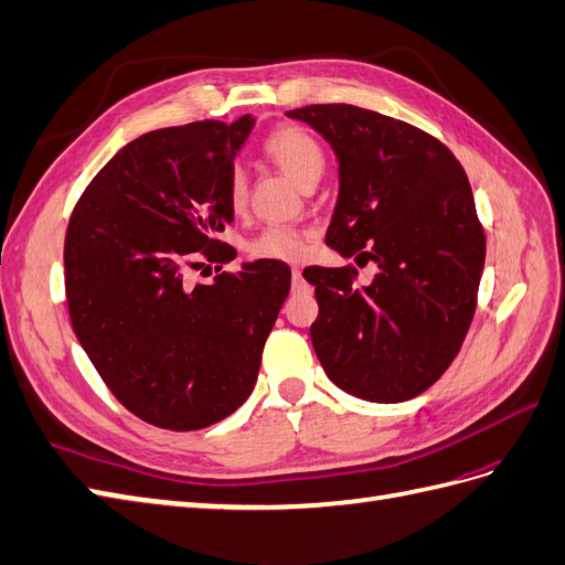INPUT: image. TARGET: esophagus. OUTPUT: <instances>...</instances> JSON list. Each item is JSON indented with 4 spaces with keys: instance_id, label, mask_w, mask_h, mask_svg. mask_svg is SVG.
I'll return each mask as SVG.
<instances>
[{
    "instance_id": "1",
    "label": "esophagus",
    "mask_w": 565,
    "mask_h": 565,
    "mask_svg": "<svg viewBox=\"0 0 565 565\" xmlns=\"http://www.w3.org/2000/svg\"><path fill=\"white\" fill-rule=\"evenodd\" d=\"M305 287V278H301V270L295 268L292 270V290H301Z\"/></svg>"
}]
</instances>
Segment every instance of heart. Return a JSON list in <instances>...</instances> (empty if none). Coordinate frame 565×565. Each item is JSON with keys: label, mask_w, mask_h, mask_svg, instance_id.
<instances>
[{"label": "heart", "mask_w": 565, "mask_h": 565, "mask_svg": "<svg viewBox=\"0 0 565 565\" xmlns=\"http://www.w3.org/2000/svg\"><path fill=\"white\" fill-rule=\"evenodd\" d=\"M260 148H264V156L275 168L282 170L301 189H311L326 170V153L321 143L307 129L295 127V124L273 129ZM246 199H249V182H246V174L235 168L227 177L230 211L242 213ZM249 254L254 258L295 260L305 254V235L295 227H268L256 239H252Z\"/></svg>", "instance_id": "b5f03b06"}]
</instances>
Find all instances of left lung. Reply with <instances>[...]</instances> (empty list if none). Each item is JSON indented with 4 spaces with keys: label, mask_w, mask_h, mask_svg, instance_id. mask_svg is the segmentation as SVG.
<instances>
[{
    "label": "left lung",
    "mask_w": 565,
    "mask_h": 565,
    "mask_svg": "<svg viewBox=\"0 0 565 565\" xmlns=\"http://www.w3.org/2000/svg\"><path fill=\"white\" fill-rule=\"evenodd\" d=\"M323 134L340 162L326 244L354 266L305 268L319 316L311 342L328 379L371 403H403L441 379L477 309L487 237L456 156L407 121L345 103L287 113Z\"/></svg>",
    "instance_id": "8db88e82"
}]
</instances>
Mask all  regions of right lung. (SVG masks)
I'll return each instance as SVG.
<instances>
[{"label":"right lung","mask_w":565,"mask_h":565,"mask_svg":"<svg viewBox=\"0 0 565 565\" xmlns=\"http://www.w3.org/2000/svg\"><path fill=\"white\" fill-rule=\"evenodd\" d=\"M254 127L191 121L124 146L81 194L64 239L74 333L105 386L139 419L194 431L252 395L266 338L290 292L282 260L185 282L199 255L230 264L227 177Z\"/></svg>","instance_id":"obj_1"}]
</instances>
